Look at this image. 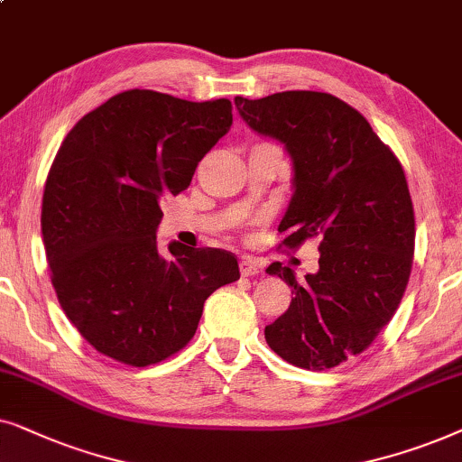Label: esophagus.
<instances>
[{
    "mask_svg": "<svg viewBox=\"0 0 462 462\" xmlns=\"http://www.w3.org/2000/svg\"><path fill=\"white\" fill-rule=\"evenodd\" d=\"M260 273H262V263L257 262V260H254V257L245 255L243 260H241V274L243 276H255V274H260Z\"/></svg>",
    "mask_w": 462,
    "mask_h": 462,
    "instance_id": "esophagus-1",
    "label": "esophagus"
}]
</instances>
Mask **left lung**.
<instances>
[{"instance_id":"obj_1","label":"left lung","mask_w":462,"mask_h":462,"mask_svg":"<svg viewBox=\"0 0 462 462\" xmlns=\"http://www.w3.org/2000/svg\"><path fill=\"white\" fill-rule=\"evenodd\" d=\"M235 106L251 131L291 158L282 243L321 241L319 270L304 279L281 262L266 268L295 295L263 336L287 364L329 370L364 353L403 298L416 236L403 169L370 122L328 92L236 97Z\"/></svg>"}]
</instances>
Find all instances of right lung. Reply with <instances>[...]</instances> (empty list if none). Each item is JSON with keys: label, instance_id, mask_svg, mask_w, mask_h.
I'll return each mask as SVG.
<instances>
[{"label": "right lung", "instance_id": "obj_1", "mask_svg": "<svg viewBox=\"0 0 462 462\" xmlns=\"http://www.w3.org/2000/svg\"><path fill=\"white\" fill-rule=\"evenodd\" d=\"M232 125L227 98L192 103L125 90L86 114L57 152L42 200V236L60 309L90 346L145 367L196 334L215 289L241 279L221 249L169 243L160 199L189 186Z\"/></svg>", "mask_w": 462, "mask_h": 462}]
</instances>
